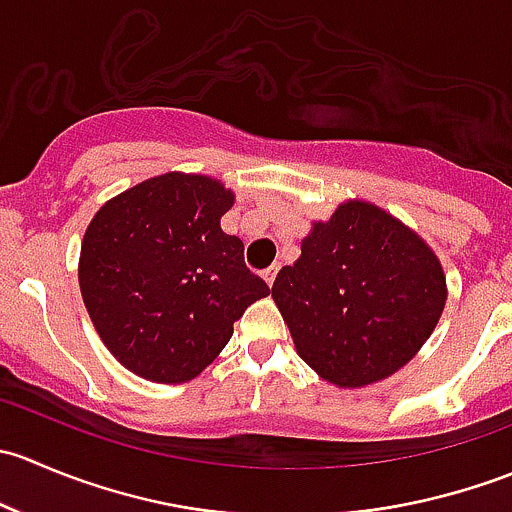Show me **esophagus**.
I'll return each mask as SVG.
<instances>
[{
    "mask_svg": "<svg viewBox=\"0 0 512 512\" xmlns=\"http://www.w3.org/2000/svg\"><path fill=\"white\" fill-rule=\"evenodd\" d=\"M277 270H280V265H272V267H267L265 272H262V280L267 282V285H275V277H277Z\"/></svg>",
    "mask_w": 512,
    "mask_h": 512,
    "instance_id": "obj_1",
    "label": "esophagus"
}]
</instances>
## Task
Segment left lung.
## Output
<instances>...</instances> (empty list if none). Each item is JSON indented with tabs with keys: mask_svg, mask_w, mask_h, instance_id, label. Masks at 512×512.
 <instances>
[{
	"mask_svg": "<svg viewBox=\"0 0 512 512\" xmlns=\"http://www.w3.org/2000/svg\"><path fill=\"white\" fill-rule=\"evenodd\" d=\"M446 294L431 247L366 200H347L314 223L299 260L272 285L297 354L342 389L374 384L414 359Z\"/></svg>",
	"mask_w": 512,
	"mask_h": 512,
	"instance_id": "8db88e82",
	"label": "left lung"
}]
</instances>
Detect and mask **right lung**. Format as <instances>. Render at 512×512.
Listing matches in <instances>:
<instances>
[{
	"mask_svg": "<svg viewBox=\"0 0 512 512\" xmlns=\"http://www.w3.org/2000/svg\"><path fill=\"white\" fill-rule=\"evenodd\" d=\"M232 190L208 175L165 173L108 200L86 227L79 285L106 349L158 384L195 379L232 324L270 287L220 218Z\"/></svg>",
	"mask_w": 512,
	"mask_h": 512,
	"instance_id": "right-lung-1",
	"label": "right lung"
}]
</instances>
